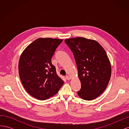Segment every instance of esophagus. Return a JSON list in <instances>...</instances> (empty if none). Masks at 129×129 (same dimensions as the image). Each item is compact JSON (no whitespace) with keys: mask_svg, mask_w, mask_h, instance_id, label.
Segmentation results:
<instances>
[{"mask_svg":"<svg viewBox=\"0 0 129 129\" xmlns=\"http://www.w3.org/2000/svg\"><path fill=\"white\" fill-rule=\"evenodd\" d=\"M66 79L68 80H69L71 79V77L70 76H69V75H67V76H66Z\"/></svg>","mask_w":129,"mask_h":129,"instance_id":"34e87169","label":"esophagus"}]
</instances>
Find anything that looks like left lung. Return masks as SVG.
I'll return each mask as SVG.
<instances>
[{
  "label": "left lung",
  "instance_id": "8db88e82",
  "mask_svg": "<svg viewBox=\"0 0 129 129\" xmlns=\"http://www.w3.org/2000/svg\"><path fill=\"white\" fill-rule=\"evenodd\" d=\"M64 42L73 53L81 88L77 94L91 101L102 94L111 75L110 62L102 46L95 40L77 37Z\"/></svg>",
  "mask_w": 129,
  "mask_h": 129
}]
</instances>
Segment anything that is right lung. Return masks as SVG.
Segmentation results:
<instances>
[{"label": "right lung", "instance_id": "right-lung-1", "mask_svg": "<svg viewBox=\"0 0 129 129\" xmlns=\"http://www.w3.org/2000/svg\"><path fill=\"white\" fill-rule=\"evenodd\" d=\"M63 40L39 38L23 51L19 62V74L27 92L38 100L55 95L64 82L56 74L51 58Z\"/></svg>", "mask_w": 129, "mask_h": 129}]
</instances>
